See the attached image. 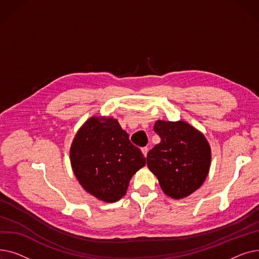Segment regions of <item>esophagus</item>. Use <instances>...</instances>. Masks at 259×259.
<instances>
[{"mask_svg":"<svg viewBox=\"0 0 259 259\" xmlns=\"http://www.w3.org/2000/svg\"><path fill=\"white\" fill-rule=\"evenodd\" d=\"M148 150H149V149H148V147H143V148H142V152H143V154H144L145 156H147Z\"/></svg>","mask_w":259,"mask_h":259,"instance_id":"obj_1","label":"esophagus"}]
</instances>
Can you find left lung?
<instances>
[{
  "mask_svg": "<svg viewBox=\"0 0 259 259\" xmlns=\"http://www.w3.org/2000/svg\"><path fill=\"white\" fill-rule=\"evenodd\" d=\"M153 129L160 143L148 152V168L168 196L190 195L205 182L209 172L211 150L206 138L182 120H157Z\"/></svg>",
  "mask_w": 259,
  "mask_h": 259,
  "instance_id": "left-lung-1",
  "label": "left lung"
}]
</instances>
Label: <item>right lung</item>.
<instances>
[{
  "instance_id": "obj_1",
  "label": "right lung",
  "mask_w": 259,
  "mask_h": 259,
  "mask_svg": "<svg viewBox=\"0 0 259 259\" xmlns=\"http://www.w3.org/2000/svg\"><path fill=\"white\" fill-rule=\"evenodd\" d=\"M71 166L79 184L97 198L113 202L126 194L146 157L114 118L91 117L75 135Z\"/></svg>"
}]
</instances>
